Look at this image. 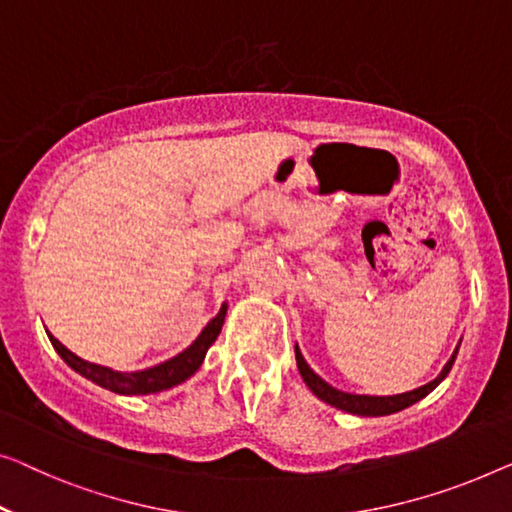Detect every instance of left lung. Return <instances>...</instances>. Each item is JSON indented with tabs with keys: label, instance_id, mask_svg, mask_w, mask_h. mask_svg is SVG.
Segmentation results:
<instances>
[{
	"label": "left lung",
	"instance_id": "1",
	"mask_svg": "<svg viewBox=\"0 0 512 512\" xmlns=\"http://www.w3.org/2000/svg\"><path fill=\"white\" fill-rule=\"evenodd\" d=\"M294 352H296V365H299V372L305 381V386H308L310 391L315 393L322 402L331 404V407L340 409V411H347V414H354V416H391V414H398V411H402V409L411 407V404L421 402L425 395H430L434 388H437L441 381L446 379V375L453 368L457 352H460V345L455 347L453 356L448 358L444 370H441L437 377H434L432 381H427V384H423V386L414 388V391L398 393V395H358V393L340 391V388L331 386L329 381H324L315 370L310 368L308 361H305L301 354L299 345H294Z\"/></svg>",
	"mask_w": 512,
	"mask_h": 512
}]
</instances>
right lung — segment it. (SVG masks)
I'll return each instance as SVG.
<instances>
[{
    "label": "right lung",
    "instance_id": "right-lung-1",
    "mask_svg": "<svg viewBox=\"0 0 512 512\" xmlns=\"http://www.w3.org/2000/svg\"><path fill=\"white\" fill-rule=\"evenodd\" d=\"M227 308H230L227 303L220 305L218 315L213 317L207 326H204L202 333L197 335L193 345L183 349L181 354L172 356L170 361L151 365V368H144V370H131V372L112 370V368H108V365L91 363V361H85V358H80L78 354H73L71 349L61 345V342L52 333H48V338L52 342V347L57 349V354L64 358L68 368H73L78 375H82L89 381H94L96 386L108 388V391L119 393V395H151V393H160V391H167V388H172V386L183 384V381L190 379L197 370H200V365L204 363V356H207L209 347L216 342L218 333L223 331Z\"/></svg>",
    "mask_w": 512,
    "mask_h": 512
}]
</instances>
